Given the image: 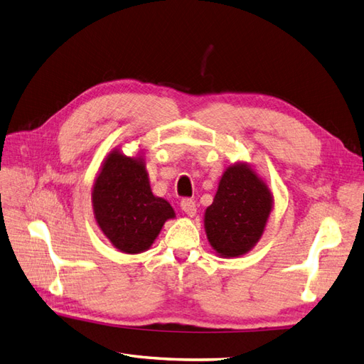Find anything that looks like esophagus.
I'll return each mask as SVG.
<instances>
[{
	"label": "esophagus",
	"instance_id": "obj_1",
	"mask_svg": "<svg viewBox=\"0 0 364 364\" xmlns=\"http://www.w3.org/2000/svg\"><path fill=\"white\" fill-rule=\"evenodd\" d=\"M181 209L184 210L186 215L193 217L195 213H197V204H195V201L192 198H183L181 200Z\"/></svg>",
	"mask_w": 364,
	"mask_h": 364
}]
</instances>
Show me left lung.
<instances>
[{
  "instance_id": "8db88e82",
  "label": "left lung",
  "mask_w": 364,
  "mask_h": 364,
  "mask_svg": "<svg viewBox=\"0 0 364 364\" xmlns=\"http://www.w3.org/2000/svg\"><path fill=\"white\" fill-rule=\"evenodd\" d=\"M272 203L267 184L247 164L229 166L204 213V229L215 252L225 258L249 252L263 235Z\"/></svg>"
}]
</instances>
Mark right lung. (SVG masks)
Masks as SVG:
<instances>
[{"label":"right lung","mask_w":364,"mask_h":364,"mask_svg":"<svg viewBox=\"0 0 364 364\" xmlns=\"http://www.w3.org/2000/svg\"><path fill=\"white\" fill-rule=\"evenodd\" d=\"M93 215L112 245L124 254L152 246L164 223L175 217L164 198L155 197L143 158L110 152L92 191Z\"/></svg>","instance_id":"add662e5"}]
</instances>
